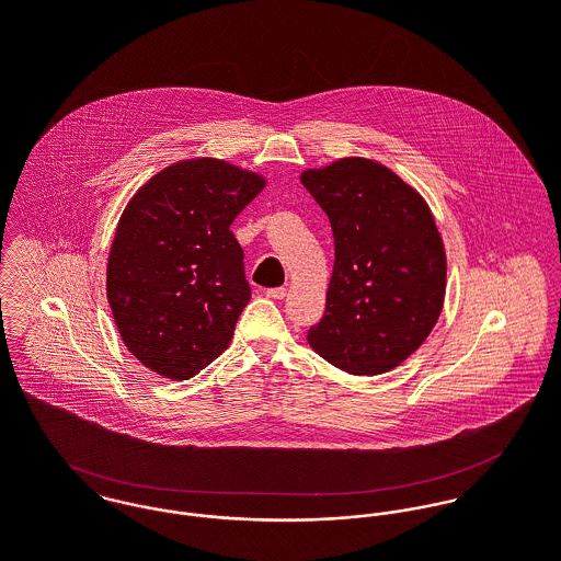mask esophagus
<instances>
[{"label":"esophagus","instance_id":"34e87169","mask_svg":"<svg viewBox=\"0 0 561 561\" xmlns=\"http://www.w3.org/2000/svg\"><path fill=\"white\" fill-rule=\"evenodd\" d=\"M265 296L272 298V300H283L287 296V289L285 287H272V289L265 291Z\"/></svg>","mask_w":561,"mask_h":561}]
</instances>
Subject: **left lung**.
Returning <instances> with one entry per match:
<instances>
[{"label": "left lung", "instance_id": "8db88e82", "mask_svg": "<svg viewBox=\"0 0 561 561\" xmlns=\"http://www.w3.org/2000/svg\"><path fill=\"white\" fill-rule=\"evenodd\" d=\"M302 185L330 220L334 267L309 343L330 365L376 376L398 367L438 321L447 259L425 201L382 163L307 170Z\"/></svg>", "mask_w": 561, "mask_h": 561}]
</instances>
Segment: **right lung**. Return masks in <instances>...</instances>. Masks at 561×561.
Listing matches in <instances>:
<instances>
[{"instance_id": "1", "label": "right lung", "mask_w": 561, "mask_h": 561, "mask_svg": "<svg viewBox=\"0 0 561 561\" xmlns=\"http://www.w3.org/2000/svg\"><path fill=\"white\" fill-rule=\"evenodd\" d=\"M263 185L225 161H179L127 205L110 250L107 302L127 350L156 374L194 378L231 343L250 302L231 225Z\"/></svg>"}]
</instances>
